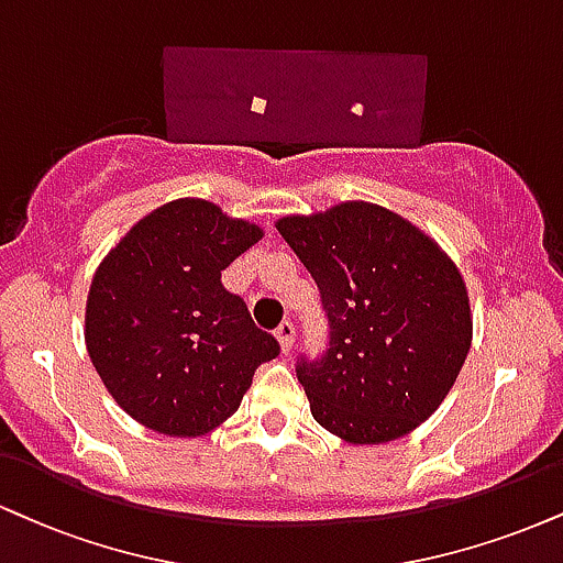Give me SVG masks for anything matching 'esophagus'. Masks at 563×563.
Returning <instances> with one entry per match:
<instances>
[{
    "mask_svg": "<svg viewBox=\"0 0 563 563\" xmlns=\"http://www.w3.org/2000/svg\"><path fill=\"white\" fill-rule=\"evenodd\" d=\"M275 338H277V341H280V349L288 354L290 346H294V341H296V324L290 322V320H283L280 324H277Z\"/></svg>",
    "mask_w": 563,
    "mask_h": 563,
    "instance_id": "esophagus-1",
    "label": "esophagus"
}]
</instances>
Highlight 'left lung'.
I'll return each instance as SVG.
<instances>
[{
    "mask_svg": "<svg viewBox=\"0 0 563 563\" xmlns=\"http://www.w3.org/2000/svg\"><path fill=\"white\" fill-rule=\"evenodd\" d=\"M277 230L314 277L328 320L322 356L296 362L311 417L349 443L419 428L472 346L456 264L404 217L367 201L283 217Z\"/></svg>",
    "mask_w": 563,
    "mask_h": 563,
    "instance_id": "8db88e82",
    "label": "left lung"
}]
</instances>
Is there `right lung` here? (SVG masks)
<instances>
[{"instance_id": "add662e5", "label": "right lung", "mask_w": 563, "mask_h": 563, "mask_svg": "<svg viewBox=\"0 0 563 563\" xmlns=\"http://www.w3.org/2000/svg\"><path fill=\"white\" fill-rule=\"evenodd\" d=\"M262 239L201 199L135 222L99 264L86 301V349L135 422L196 438L241 406L260 364L280 354L222 269Z\"/></svg>"}]
</instances>
